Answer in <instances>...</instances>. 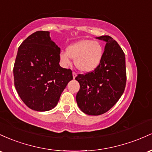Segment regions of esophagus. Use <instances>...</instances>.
Returning <instances> with one entry per match:
<instances>
[{
	"instance_id": "1",
	"label": "esophagus",
	"mask_w": 152,
	"mask_h": 152,
	"mask_svg": "<svg viewBox=\"0 0 152 152\" xmlns=\"http://www.w3.org/2000/svg\"><path fill=\"white\" fill-rule=\"evenodd\" d=\"M72 76H73V78H75L76 77H77V74H76V72H72Z\"/></svg>"
}]
</instances>
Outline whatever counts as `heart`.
<instances>
[{"label": "heart", "instance_id": "1", "mask_svg": "<svg viewBox=\"0 0 152 152\" xmlns=\"http://www.w3.org/2000/svg\"><path fill=\"white\" fill-rule=\"evenodd\" d=\"M104 54L103 45L98 41L83 39L71 44L67 51L60 52V62L64 67L71 64V58L75 59V65L83 72L95 70L102 62Z\"/></svg>", "mask_w": 152, "mask_h": 152}]
</instances>
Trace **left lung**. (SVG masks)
Masks as SVG:
<instances>
[{"instance_id": "8db88e82", "label": "left lung", "mask_w": 152, "mask_h": 152, "mask_svg": "<svg viewBox=\"0 0 152 152\" xmlns=\"http://www.w3.org/2000/svg\"><path fill=\"white\" fill-rule=\"evenodd\" d=\"M106 42L102 62L95 70L75 77L80 83L76 101L85 114L98 115L106 113L117 103L126 83L125 54L109 36L97 37Z\"/></svg>"}]
</instances>
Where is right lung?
<instances>
[{
	"mask_svg": "<svg viewBox=\"0 0 152 152\" xmlns=\"http://www.w3.org/2000/svg\"><path fill=\"white\" fill-rule=\"evenodd\" d=\"M60 48L49 31L31 34L18 47L13 67L14 85L28 108L47 111L57 105L60 95L73 79L70 69L59 65Z\"/></svg>",
	"mask_w": 152,
	"mask_h": 152,
	"instance_id": "right-lung-1",
	"label": "right lung"
}]
</instances>
